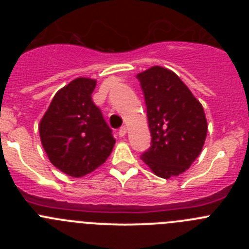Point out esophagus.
<instances>
[{"label":"esophagus","instance_id":"esophagus-1","mask_svg":"<svg viewBox=\"0 0 249 249\" xmlns=\"http://www.w3.org/2000/svg\"><path fill=\"white\" fill-rule=\"evenodd\" d=\"M126 133H127V127L126 126L121 127L120 131H118V135H120V137H124V136H126Z\"/></svg>","mask_w":249,"mask_h":249}]
</instances>
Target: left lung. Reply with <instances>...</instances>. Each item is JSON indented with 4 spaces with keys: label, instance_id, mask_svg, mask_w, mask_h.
<instances>
[{
    "label": "left lung",
    "instance_id": "8db88e82",
    "mask_svg": "<svg viewBox=\"0 0 249 249\" xmlns=\"http://www.w3.org/2000/svg\"><path fill=\"white\" fill-rule=\"evenodd\" d=\"M144 94L152 141L141 160L164 179L186 172L207 137L203 106L168 68L153 66L137 74Z\"/></svg>",
    "mask_w": 249,
    "mask_h": 249
}]
</instances>
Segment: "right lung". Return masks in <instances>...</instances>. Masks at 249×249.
<instances>
[{
  "instance_id": "add662e5",
  "label": "right lung",
  "mask_w": 249,
  "mask_h": 249,
  "mask_svg": "<svg viewBox=\"0 0 249 249\" xmlns=\"http://www.w3.org/2000/svg\"><path fill=\"white\" fill-rule=\"evenodd\" d=\"M97 81L78 77L57 91L39 121V138L51 163L74 178L93 172L116 140L92 101Z\"/></svg>"
}]
</instances>
